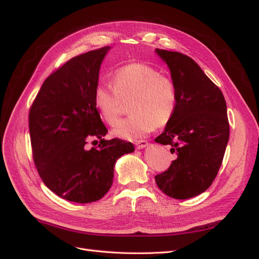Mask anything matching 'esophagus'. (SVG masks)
<instances>
[{"label":"esophagus","instance_id":"1","mask_svg":"<svg viewBox=\"0 0 259 259\" xmlns=\"http://www.w3.org/2000/svg\"><path fill=\"white\" fill-rule=\"evenodd\" d=\"M135 146H136L137 149H143V148H146L148 146V142H147V140H136Z\"/></svg>","mask_w":259,"mask_h":259}]
</instances>
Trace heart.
<instances>
[{
	"mask_svg": "<svg viewBox=\"0 0 259 259\" xmlns=\"http://www.w3.org/2000/svg\"><path fill=\"white\" fill-rule=\"evenodd\" d=\"M132 113L113 130V135L127 140L142 138L154 126L170 122L178 104L176 83L150 65L128 64L117 68L111 75V85L99 84L94 92V103L100 117L108 125L120 119L123 101H130Z\"/></svg>",
	"mask_w": 259,
	"mask_h": 259,
	"instance_id": "heart-1",
	"label": "heart"
}]
</instances>
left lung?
Wrapping results in <instances>:
<instances>
[{
  "mask_svg": "<svg viewBox=\"0 0 259 259\" xmlns=\"http://www.w3.org/2000/svg\"><path fill=\"white\" fill-rule=\"evenodd\" d=\"M166 62L178 90L173 119L155 142L171 146L177 158L155 183L166 195L186 200L213 184L229 140V122L222 91L192 58L178 52L155 50Z\"/></svg>",
  "mask_w": 259,
  "mask_h": 259,
  "instance_id": "left-lung-1",
  "label": "left lung"
}]
</instances>
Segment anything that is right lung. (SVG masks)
<instances>
[{"label":"right lung","mask_w":259,"mask_h":259,"mask_svg":"<svg viewBox=\"0 0 259 259\" xmlns=\"http://www.w3.org/2000/svg\"><path fill=\"white\" fill-rule=\"evenodd\" d=\"M110 46L67 61L46 79L30 108L33 161L45 186L76 203L100 200L111 188L114 164L134 151L108 133L94 103L100 65ZM92 140L95 147L89 148Z\"/></svg>","instance_id":"right-lung-1"}]
</instances>
